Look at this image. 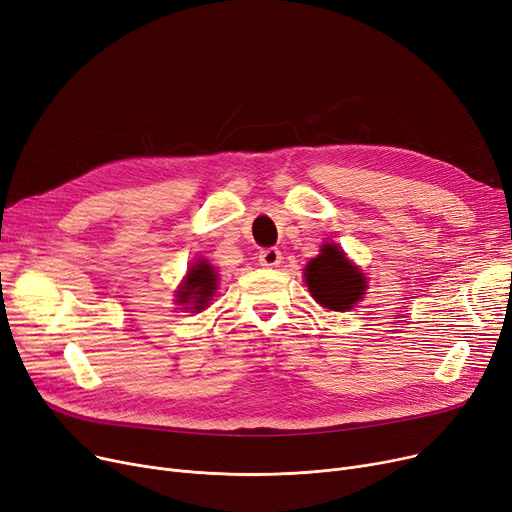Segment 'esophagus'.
<instances>
[{"instance_id": "esophagus-1", "label": "esophagus", "mask_w": 512, "mask_h": 512, "mask_svg": "<svg viewBox=\"0 0 512 512\" xmlns=\"http://www.w3.org/2000/svg\"><path fill=\"white\" fill-rule=\"evenodd\" d=\"M280 261H282V253L276 247H267V249L259 251V263L263 267H276Z\"/></svg>"}]
</instances>
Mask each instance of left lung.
Listing matches in <instances>:
<instances>
[{"label":"left lung","instance_id":"left-lung-1","mask_svg":"<svg viewBox=\"0 0 512 512\" xmlns=\"http://www.w3.org/2000/svg\"><path fill=\"white\" fill-rule=\"evenodd\" d=\"M313 299L332 311L351 309L365 294V278L336 245H324L305 267Z\"/></svg>","mask_w":512,"mask_h":512}]
</instances>
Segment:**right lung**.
I'll use <instances>...</instances> for the list:
<instances>
[{
  "label": "right lung",
  "mask_w": 512,
  "mask_h": 512,
  "mask_svg": "<svg viewBox=\"0 0 512 512\" xmlns=\"http://www.w3.org/2000/svg\"><path fill=\"white\" fill-rule=\"evenodd\" d=\"M215 282H218V276H215L213 267L205 261H199L197 265L191 267V272H188L182 290L178 292L180 303H191V299H193L195 307H191V309L201 311L207 305V301L213 297Z\"/></svg>",
  "instance_id": "1"
}]
</instances>
